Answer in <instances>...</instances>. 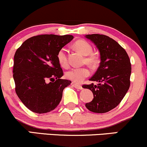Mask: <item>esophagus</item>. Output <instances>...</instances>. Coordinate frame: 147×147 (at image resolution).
<instances>
[{"label":"esophagus","instance_id":"34e87169","mask_svg":"<svg viewBox=\"0 0 147 147\" xmlns=\"http://www.w3.org/2000/svg\"><path fill=\"white\" fill-rule=\"evenodd\" d=\"M71 85H72V86H73L74 87H75L76 89H77V90H82V87L81 85H78V84H76V83H74V82H72Z\"/></svg>","mask_w":147,"mask_h":147}]
</instances>
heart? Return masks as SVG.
I'll use <instances>...</instances> for the list:
<instances>
[{"mask_svg": "<svg viewBox=\"0 0 147 147\" xmlns=\"http://www.w3.org/2000/svg\"><path fill=\"white\" fill-rule=\"evenodd\" d=\"M74 48L82 55H87L85 57V60L87 64L91 66H95L98 63V58L95 55H90L92 53L93 49H92V46L86 41L82 40V39L76 41L74 44ZM57 57L59 64L62 67H67L68 63H67V50L65 48H62L59 51L57 54ZM89 75H90V71L88 69L85 68V67H80V68H74L70 69L66 73L65 76L69 80L78 83V82H82V80L88 76Z\"/></svg>", "mask_w": 147, "mask_h": 147, "instance_id": "obj_1", "label": "heart"}]
</instances>
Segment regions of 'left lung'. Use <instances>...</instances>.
<instances>
[{"label":"left lung","mask_w":147,"mask_h":147,"mask_svg":"<svg viewBox=\"0 0 147 147\" xmlns=\"http://www.w3.org/2000/svg\"><path fill=\"white\" fill-rule=\"evenodd\" d=\"M85 37L95 44L100 58L99 67L90 79L98 84L82 86L94 95L93 100L85 106L93 113H105L117 106L128 92L131 62L126 51L112 38L99 34H86Z\"/></svg>","instance_id":"1"}]
</instances>
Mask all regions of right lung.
I'll use <instances>...</instances> for the list:
<instances>
[{"mask_svg":"<svg viewBox=\"0 0 147 147\" xmlns=\"http://www.w3.org/2000/svg\"><path fill=\"white\" fill-rule=\"evenodd\" d=\"M73 39L72 35L41 34L28 39L16 50L13 67L15 91L31 111L47 113L60 103L63 90L71 81L61 79L63 71L57 54Z\"/></svg>","mask_w":147,"mask_h":147,"instance_id":"1","label":"right lung"}]
</instances>
